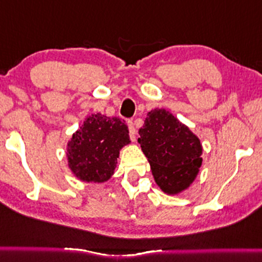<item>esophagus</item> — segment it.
<instances>
[{"instance_id":"esophagus-1","label":"esophagus","mask_w":262,"mask_h":262,"mask_svg":"<svg viewBox=\"0 0 262 262\" xmlns=\"http://www.w3.org/2000/svg\"><path fill=\"white\" fill-rule=\"evenodd\" d=\"M127 123H128V128H129V137H130L132 140L135 141V138H137V130H135L134 123H133V121H130V119H129Z\"/></svg>"}]
</instances>
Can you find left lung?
I'll return each instance as SVG.
<instances>
[{
  "instance_id": "1",
  "label": "left lung",
  "mask_w": 262,
  "mask_h": 262,
  "mask_svg": "<svg viewBox=\"0 0 262 262\" xmlns=\"http://www.w3.org/2000/svg\"><path fill=\"white\" fill-rule=\"evenodd\" d=\"M141 150L156 183L166 193H179L196 179L202 165L198 138L166 110H152L139 129Z\"/></svg>"
}]
</instances>
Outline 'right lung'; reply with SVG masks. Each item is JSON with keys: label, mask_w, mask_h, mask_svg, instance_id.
<instances>
[{"label": "right lung", "mask_w": 262, "mask_h": 262, "mask_svg": "<svg viewBox=\"0 0 262 262\" xmlns=\"http://www.w3.org/2000/svg\"><path fill=\"white\" fill-rule=\"evenodd\" d=\"M128 133L119 117L101 113L87 117L68 144L69 167L82 181H107L116 169L119 150L130 143Z\"/></svg>", "instance_id": "right-lung-1"}]
</instances>
